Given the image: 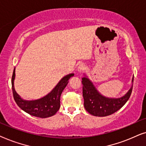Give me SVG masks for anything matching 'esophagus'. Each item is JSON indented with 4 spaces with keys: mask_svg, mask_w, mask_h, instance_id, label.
I'll return each mask as SVG.
<instances>
[{
    "mask_svg": "<svg viewBox=\"0 0 146 146\" xmlns=\"http://www.w3.org/2000/svg\"><path fill=\"white\" fill-rule=\"evenodd\" d=\"M85 69V65H83V64H81V65H79L78 66V67H77V71H78V72H79V73L83 72Z\"/></svg>",
    "mask_w": 146,
    "mask_h": 146,
    "instance_id": "obj_1",
    "label": "esophagus"
}]
</instances>
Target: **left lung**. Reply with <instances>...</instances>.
Returning a JSON list of instances; mask_svg holds the SVG:
<instances>
[{
	"label": "left lung",
	"mask_w": 146,
	"mask_h": 146,
	"mask_svg": "<svg viewBox=\"0 0 146 146\" xmlns=\"http://www.w3.org/2000/svg\"><path fill=\"white\" fill-rule=\"evenodd\" d=\"M132 81H133V78ZM81 83L85 110L91 115L98 117L111 115L121 108L129 100L133 88L131 87L122 98H108L102 96L87 77H83Z\"/></svg>",
	"instance_id": "left-lung-1"
}]
</instances>
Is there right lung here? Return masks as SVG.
<instances>
[{
	"instance_id": "obj_1",
	"label": "right lung",
	"mask_w": 146,
	"mask_h": 146,
	"mask_svg": "<svg viewBox=\"0 0 146 146\" xmlns=\"http://www.w3.org/2000/svg\"><path fill=\"white\" fill-rule=\"evenodd\" d=\"M74 74L66 75L59 83L56 85L50 93L44 98L37 100L26 101L23 100L17 94L14 88V79L15 77V68L13 71L12 80V90L13 98L15 102L21 109L30 115L40 118H46L55 115L60 108V98L65 89L66 85L69 82L70 77H73Z\"/></svg>"
}]
</instances>
